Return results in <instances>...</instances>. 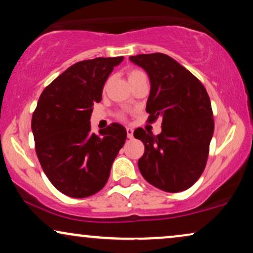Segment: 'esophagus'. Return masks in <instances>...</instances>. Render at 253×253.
I'll return each instance as SVG.
<instances>
[{
  "mask_svg": "<svg viewBox=\"0 0 253 253\" xmlns=\"http://www.w3.org/2000/svg\"><path fill=\"white\" fill-rule=\"evenodd\" d=\"M126 132H127V136H128V139H132L133 138V129L129 128V127H127Z\"/></svg>",
  "mask_w": 253,
  "mask_h": 253,
  "instance_id": "34e87169",
  "label": "esophagus"
}]
</instances>
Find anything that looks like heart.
<instances>
[{"mask_svg": "<svg viewBox=\"0 0 253 253\" xmlns=\"http://www.w3.org/2000/svg\"><path fill=\"white\" fill-rule=\"evenodd\" d=\"M140 75H145L144 72L141 71H138V69H134V71H130L129 74H128V80L130 79H134V78H138Z\"/></svg>", "mask_w": 253, "mask_h": 253, "instance_id": "obj_1", "label": "heart"}]
</instances>
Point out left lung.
Here are the masks:
<instances>
[{
    "mask_svg": "<svg viewBox=\"0 0 253 253\" xmlns=\"http://www.w3.org/2000/svg\"><path fill=\"white\" fill-rule=\"evenodd\" d=\"M129 60L150 78L148 120L163 118L160 134L134 130L135 138L145 145L138 161L140 172L151 185L166 192L187 190L205 169L213 135L209 94L192 73L166 54H140Z\"/></svg>",
    "mask_w": 253,
    "mask_h": 253,
    "instance_id": "8db88e82",
    "label": "left lung"
}]
</instances>
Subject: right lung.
I'll return each mask as SVG.
<instances>
[{"instance_id":"add662e5","label":"right lung","mask_w":253,"mask_h":253,"mask_svg":"<svg viewBox=\"0 0 253 253\" xmlns=\"http://www.w3.org/2000/svg\"><path fill=\"white\" fill-rule=\"evenodd\" d=\"M124 56L96 57L75 63L40 95L32 118L35 151L42 169L60 192L86 198L105 186L112 164L126 141L120 124L90 132L93 105Z\"/></svg>"}]
</instances>
